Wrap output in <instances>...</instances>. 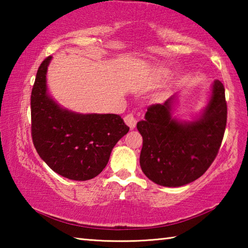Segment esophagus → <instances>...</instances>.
Returning a JSON list of instances; mask_svg holds the SVG:
<instances>
[{
    "label": "esophagus",
    "instance_id": "34e87169",
    "mask_svg": "<svg viewBox=\"0 0 248 248\" xmlns=\"http://www.w3.org/2000/svg\"><path fill=\"white\" fill-rule=\"evenodd\" d=\"M124 119V123L127 124V125H128L130 129H133L134 127H136L137 119H136V117H134L132 114L127 115Z\"/></svg>",
    "mask_w": 248,
    "mask_h": 248
}]
</instances>
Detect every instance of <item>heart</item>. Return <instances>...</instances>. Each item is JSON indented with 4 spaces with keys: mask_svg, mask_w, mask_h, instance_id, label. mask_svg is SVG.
<instances>
[{
    "mask_svg": "<svg viewBox=\"0 0 248 248\" xmlns=\"http://www.w3.org/2000/svg\"><path fill=\"white\" fill-rule=\"evenodd\" d=\"M156 75H157V77H163V75H165V71L157 70V71H156Z\"/></svg>",
    "mask_w": 248,
    "mask_h": 248,
    "instance_id": "1",
    "label": "heart"
}]
</instances>
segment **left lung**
Returning <instances> with one entry per match:
<instances>
[{"label":"left lung","instance_id":"8db88e82","mask_svg":"<svg viewBox=\"0 0 248 248\" xmlns=\"http://www.w3.org/2000/svg\"><path fill=\"white\" fill-rule=\"evenodd\" d=\"M178 96L148 108L137 128L143 138L140 166L153 183L180 187L199 178L216 158L224 136L228 108L224 86L212 83L202 110L190 120L176 117Z\"/></svg>","mask_w":248,"mask_h":248}]
</instances>
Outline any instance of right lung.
Wrapping results in <instances>:
<instances>
[{"mask_svg": "<svg viewBox=\"0 0 248 248\" xmlns=\"http://www.w3.org/2000/svg\"><path fill=\"white\" fill-rule=\"evenodd\" d=\"M51 60L48 57L40 64L31 91L33 145L57 174L72 180H89L102 173L129 127L119 115L79 114L58 104L47 86Z\"/></svg>", "mask_w": 248, "mask_h": 248, "instance_id": "obj_1", "label": "right lung"}]
</instances>
